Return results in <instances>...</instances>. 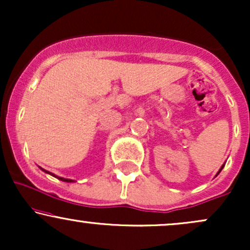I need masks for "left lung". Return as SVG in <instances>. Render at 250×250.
Here are the masks:
<instances>
[{"instance_id":"left-lung-1","label":"left lung","mask_w":250,"mask_h":250,"mask_svg":"<svg viewBox=\"0 0 250 250\" xmlns=\"http://www.w3.org/2000/svg\"><path fill=\"white\" fill-rule=\"evenodd\" d=\"M223 167H225V165H222V167H221V168H220V170H219V171H217V174H216V175H219V174H220V171H221V170H222V169H223Z\"/></svg>"}]
</instances>
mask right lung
<instances>
[{
    "label": "right lung",
    "instance_id": "add662e5",
    "mask_svg": "<svg viewBox=\"0 0 250 250\" xmlns=\"http://www.w3.org/2000/svg\"><path fill=\"white\" fill-rule=\"evenodd\" d=\"M43 171H44V173H47V174H50L51 176H54V177H57V179L59 180H61V181H64V182H74V180H70V179H64V177H59V176H56V175H54L53 173H49V171L48 170H45V169H43V168H41Z\"/></svg>",
    "mask_w": 250,
    "mask_h": 250
}]
</instances>
